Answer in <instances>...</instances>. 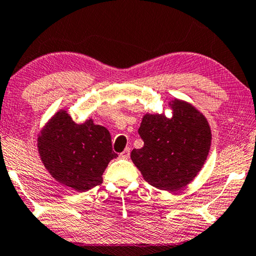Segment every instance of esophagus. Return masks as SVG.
<instances>
[{"instance_id": "34e87169", "label": "esophagus", "mask_w": 256, "mask_h": 256, "mask_svg": "<svg viewBox=\"0 0 256 256\" xmlns=\"http://www.w3.org/2000/svg\"><path fill=\"white\" fill-rule=\"evenodd\" d=\"M130 152H131V150H130V148H125L123 152L120 154V156L122 158V159H128V158H130Z\"/></svg>"}]
</instances>
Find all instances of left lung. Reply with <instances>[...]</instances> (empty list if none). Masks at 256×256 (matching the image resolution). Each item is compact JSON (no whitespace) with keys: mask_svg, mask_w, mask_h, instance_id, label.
<instances>
[{"mask_svg":"<svg viewBox=\"0 0 256 256\" xmlns=\"http://www.w3.org/2000/svg\"><path fill=\"white\" fill-rule=\"evenodd\" d=\"M172 116L146 114L138 130L144 140L131 159L150 186L174 192L198 174L211 146V128L205 116L182 100L169 102Z\"/></svg>","mask_w":256,"mask_h":256,"instance_id":"1","label":"left lung"}]
</instances>
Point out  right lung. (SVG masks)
<instances>
[{
	"label": "right lung",
	"mask_w": 256,
	"mask_h": 256,
	"mask_svg": "<svg viewBox=\"0 0 256 256\" xmlns=\"http://www.w3.org/2000/svg\"><path fill=\"white\" fill-rule=\"evenodd\" d=\"M38 153L56 181L78 192L102 183L108 164L118 156L108 130L92 120L76 124L60 110L38 134Z\"/></svg>",
	"instance_id": "1"
}]
</instances>
